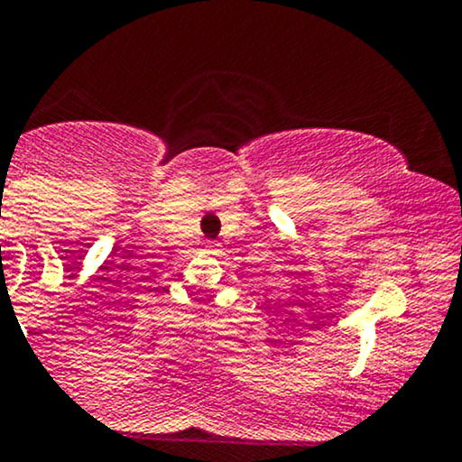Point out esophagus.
Returning <instances> with one entry per match:
<instances>
[{"mask_svg": "<svg viewBox=\"0 0 462 462\" xmlns=\"http://www.w3.org/2000/svg\"><path fill=\"white\" fill-rule=\"evenodd\" d=\"M206 247H208V249H219L221 243H217V241H206Z\"/></svg>", "mask_w": 462, "mask_h": 462, "instance_id": "34e87169", "label": "esophagus"}]
</instances>
